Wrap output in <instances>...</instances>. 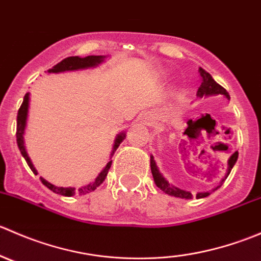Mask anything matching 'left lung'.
<instances>
[{
	"mask_svg": "<svg viewBox=\"0 0 261 261\" xmlns=\"http://www.w3.org/2000/svg\"><path fill=\"white\" fill-rule=\"evenodd\" d=\"M199 74H201L202 83H201V86H199L198 91H197V97L202 98V97L216 96V94H223V96H225L226 98L230 101V94L227 93V91H226L223 87H221L217 82L213 80L212 75L210 74V73H207L206 70L202 69V68H199ZM238 156H239V152L235 151L232 155H231L230 159H228L227 174H226L225 179L228 177V174H230L231 169L233 168L235 163L238 162ZM150 168H151V174H152V178H154L155 184H156L158 188L162 189L164 193L169 194V196H173V197H178V198H184V199H191L192 197H193V194H192L189 191H184V189H180V188H178V187L173 186V184H170L169 181L163 177V174L159 172V169H158V165H156V163H155L154 156H152V155H150ZM225 179H222V181L220 183V186L216 187V188L212 189L211 192L210 191L208 192H198V193L196 194V198H204V197L210 196L212 192H215L216 189H218L221 186H222V183L225 181Z\"/></svg>",
	"mask_w": 261,
	"mask_h": 261,
	"instance_id": "8db88e82",
	"label": "left lung"
}]
</instances>
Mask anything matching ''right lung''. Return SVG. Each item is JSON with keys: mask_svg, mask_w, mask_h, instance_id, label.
Masks as SVG:
<instances>
[{"mask_svg": "<svg viewBox=\"0 0 261 261\" xmlns=\"http://www.w3.org/2000/svg\"><path fill=\"white\" fill-rule=\"evenodd\" d=\"M105 58H106L105 55H88V57H86V58L68 57V58H65V59H63L60 63H58L57 65H54L51 69H49L48 73L70 72V70L87 69V68L97 67V65L101 64L102 62H105ZM29 101H30V93H26L25 97H23L22 105H21L20 110H18V112H17L16 141H17L18 149H20L22 156L25 158L26 163H28V165L30 167V169L33 170L34 174H38L35 167H34V164L31 163V160H30V158H29L28 151H26V149H25V140H23V134H25V128H26V121H28ZM125 136H126L125 133H121L116 136L114 147H112L111 158H112V155L115 154L116 149H117V147L120 146V144L122 143V140L125 139ZM111 164H112V160H110V162L107 163L106 167L102 169V172L97 175L96 180L92 181V183H89V184H87V186L81 187V188H78V189L73 188V187H67V188H64V187L54 186V184H51L50 181L44 179V178H41V177H40V180L44 186L48 187L50 191H53L54 193H57V194H62V196H65V197H72V196H74V194H81L82 196V194L93 192L97 187L101 186V184L103 183V180L106 179V177H107V173H109L110 168H111Z\"/></svg>", "mask_w": 261, "mask_h": 261, "instance_id": "obj_1", "label": "right lung"}]
</instances>
